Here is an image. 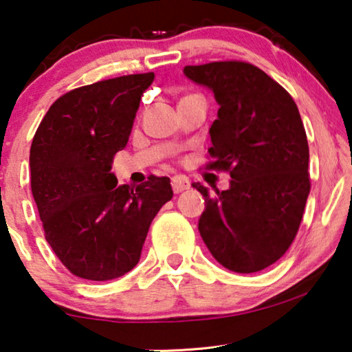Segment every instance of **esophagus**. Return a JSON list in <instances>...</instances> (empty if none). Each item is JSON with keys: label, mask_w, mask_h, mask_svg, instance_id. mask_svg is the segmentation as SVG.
Returning <instances> with one entry per match:
<instances>
[{"label": "esophagus", "mask_w": 352, "mask_h": 352, "mask_svg": "<svg viewBox=\"0 0 352 352\" xmlns=\"http://www.w3.org/2000/svg\"><path fill=\"white\" fill-rule=\"evenodd\" d=\"M171 186L175 194H181V192L187 190L190 187V181L186 176H173L171 177Z\"/></svg>", "instance_id": "1"}]
</instances>
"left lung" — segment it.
Instances as JSON below:
<instances>
[{
    "label": "left lung",
    "mask_w": 352,
    "mask_h": 352,
    "mask_svg": "<svg viewBox=\"0 0 352 352\" xmlns=\"http://www.w3.org/2000/svg\"><path fill=\"white\" fill-rule=\"evenodd\" d=\"M219 104L205 170L229 173L228 190L194 182L205 197L199 230L229 271L258 272L280 259L300 229L311 179L309 146L295 100L276 80L242 60L184 67Z\"/></svg>",
    "instance_id": "8db88e82"
}]
</instances>
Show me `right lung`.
<instances>
[{
  "instance_id": "add662e5",
  "label": "right lung",
  "mask_w": 352,
  "mask_h": 352,
  "mask_svg": "<svg viewBox=\"0 0 352 352\" xmlns=\"http://www.w3.org/2000/svg\"><path fill=\"white\" fill-rule=\"evenodd\" d=\"M155 75H123L75 88L51 105L30 147L32 194L60 263L86 280H112L141 258L152 219L173 199L170 177L117 186L141 96Z\"/></svg>"
}]
</instances>
